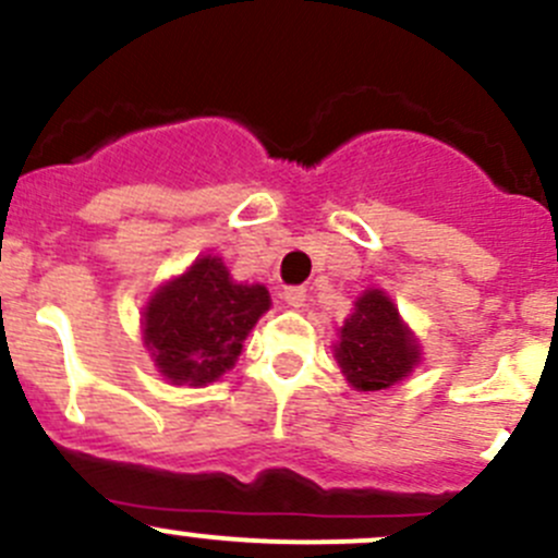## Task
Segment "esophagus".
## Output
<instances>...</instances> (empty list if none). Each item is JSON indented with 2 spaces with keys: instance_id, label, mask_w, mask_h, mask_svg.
<instances>
[{
  "instance_id": "1",
  "label": "esophagus",
  "mask_w": 558,
  "mask_h": 558,
  "mask_svg": "<svg viewBox=\"0 0 558 558\" xmlns=\"http://www.w3.org/2000/svg\"><path fill=\"white\" fill-rule=\"evenodd\" d=\"M283 302L289 307H302L305 305V289L302 286H289V289H283Z\"/></svg>"
}]
</instances>
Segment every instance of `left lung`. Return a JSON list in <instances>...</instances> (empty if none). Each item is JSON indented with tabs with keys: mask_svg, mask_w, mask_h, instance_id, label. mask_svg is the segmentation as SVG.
I'll use <instances>...</instances> for the list:
<instances>
[{
	"mask_svg": "<svg viewBox=\"0 0 558 558\" xmlns=\"http://www.w3.org/2000/svg\"><path fill=\"white\" fill-rule=\"evenodd\" d=\"M335 356L351 387L371 392L400 381L420 362V349L389 296L373 289L356 300L354 313L345 318Z\"/></svg>",
	"mask_w": 558,
	"mask_h": 558,
	"instance_id": "1",
	"label": "left lung"
}]
</instances>
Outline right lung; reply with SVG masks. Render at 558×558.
I'll return each instance as SVG.
<instances>
[{
	"instance_id": "right-lung-1",
	"label": "right lung",
	"mask_w": 558,
	"mask_h": 558,
	"mask_svg": "<svg viewBox=\"0 0 558 558\" xmlns=\"http://www.w3.org/2000/svg\"><path fill=\"white\" fill-rule=\"evenodd\" d=\"M267 307L264 286L234 283L220 258L204 256L149 300L144 340L166 378L198 387L234 365Z\"/></svg>"
}]
</instances>
